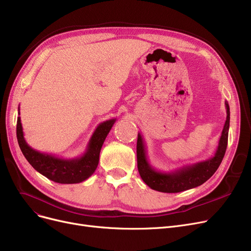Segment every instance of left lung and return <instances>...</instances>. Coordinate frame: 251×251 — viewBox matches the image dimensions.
<instances>
[{
  "label": "left lung",
  "mask_w": 251,
  "mask_h": 251,
  "mask_svg": "<svg viewBox=\"0 0 251 251\" xmlns=\"http://www.w3.org/2000/svg\"><path fill=\"white\" fill-rule=\"evenodd\" d=\"M226 119L222 131L219 146L214 156L205 161L194 164L184 165L170 172H164L155 169L148 160L145 140L140 133L137 135V168L140 177L151 189L162 193H178L201 186L208 180L220 167L227 146L228 127H230V106L226 101Z\"/></svg>",
  "instance_id": "1"
}]
</instances>
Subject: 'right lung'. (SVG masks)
<instances>
[{"instance_id":"right-lung-1","label":"right lung","mask_w":251,"mask_h":251,"mask_svg":"<svg viewBox=\"0 0 251 251\" xmlns=\"http://www.w3.org/2000/svg\"><path fill=\"white\" fill-rule=\"evenodd\" d=\"M18 114L19 108H18ZM116 119L106 120L96 127L86 151L80 157L62 159L29 147L25 141L20 117L17 118L16 134L19 148L29 164L42 176L58 183H79L89 178L97 168L104 140L111 131Z\"/></svg>"}]
</instances>
